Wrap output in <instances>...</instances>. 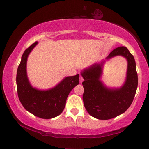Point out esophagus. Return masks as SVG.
Listing matches in <instances>:
<instances>
[{
    "label": "esophagus",
    "instance_id": "obj_1",
    "mask_svg": "<svg viewBox=\"0 0 149 149\" xmlns=\"http://www.w3.org/2000/svg\"><path fill=\"white\" fill-rule=\"evenodd\" d=\"M83 81H84V77H83L81 75H80V76H79V82L82 83Z\"/></svg>",
    "mask_w": 149,
    "mask_h": 149
}]
</instances>
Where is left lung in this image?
<instances>
[{
	"mask_svg": "<svg viewBox=\"0 0 149 149\" xmlns=\"http://www.w3.org/2000/svg\"><path fill=\"white\" fill-rule=\"evenodd\" d=\"M116 56H122L127 60V77L120 89H109L100 80L104 61L81 72L85 108L91 116L99 120H109L125 112L132 104L137 91L138 77L134 57L125 47H120L113 50L106 59Z\"/></svg>",
	"mask_w": 149,
	"mask_h": 149,
	"instance_id": "1",
	"label": "left lung"
}]
</instances>
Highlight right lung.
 <instances>
[{"instance_id":"right-lung-1","label":"right lung","mask_w":149,"mask_h":149,"mask_svg":"<svg viewBox=\"0 0 149 149\" xmlns=\"http://www.w3.org/2000/svg\"><path fill=\"white\" fill-rule=\"evenodd\" d=\"M37 43L35 42L27 48L22 56L16 75L17 95L26 110L35 116L50 119L58 116L64 110L69 93L79 84V75L65 77L49 90L41 91L33 87L27 76L26 65L28 55Z\"/></svg>"}]
</instances>
